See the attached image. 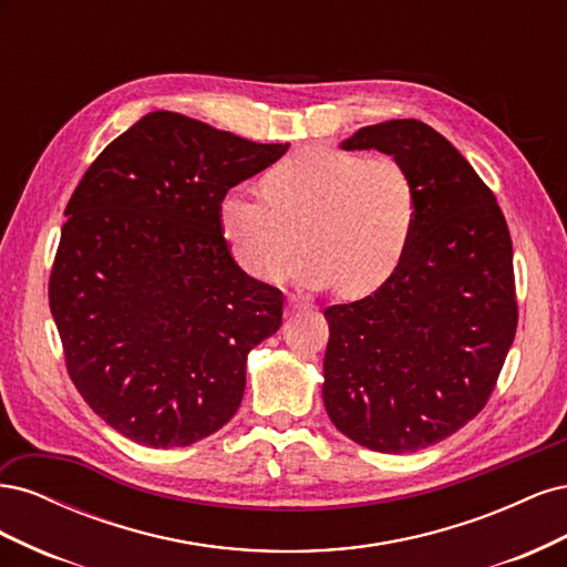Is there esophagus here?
<instances>
[{
	"label": "esophagus",
	"instance_id": "obj_1",
	"mask_svg": "<svg viewBox=\"0 0 567 567\" xmlns=\"http://www.w3.org/2000/svg\"><path fill=\"white\" fill-rule=\"evenodd\" d=\"M305 310H307V305H305L302 300L290 298V300L286 302V317H293V315H298V312H305Z\"/></svg>",
	"mask_w": 567,
	"mask_h": 567
}]
</instances>
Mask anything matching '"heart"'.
Wrapping results in <instances>:
<instances>
[{"instance_id": "1", "label": "heart", "mask_w": 567, "mask_h": 567, "mask_svg": "<svg viewBox=\"0 0 567 567\" xmlns=\"http://www.w3.org/2000/svg\"><path fill=\"white\" fill-rule=\"evenodd\" d=\"M219 227L255 279L274 281L300 244L290 269L307 288L338 286L359 300L400 269L416 227V192L392 158L333 146L302 148L274 165L262 194L236 186L219 203Z\"/></svg>"}]
</instances>
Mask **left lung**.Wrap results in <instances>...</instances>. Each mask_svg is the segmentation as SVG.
I'll return each mask as SVG.
<instances>
[{
    "label": "left lung",
    "instance_id": "1",
    "mask_svg": "<svg viewBox=\"0 0 567 567\" xmlns=\"http://www.w3.org/2000/svg\"><path fill=\"white\" fill-rule=\"evenodd\" d=\"M342 148L406 169L416 227L381 290L326 307L323 406L362 447L425 450L483 411L516 338L508 225L471 163L421 120L362 127Z\"/></svg>",
    "mask_w": 567,
    "mask_h": 567
}]
</instances>
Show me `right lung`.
<instances>
[{
	"mask_svg": "<svg viewBox=\"0 0 567 567\" xmlns=\"http://www.w3.org/2000/svg\"><path fill=\"white\" fill-rule=\"evenodd\" d=\"M286 151L156 111L80 179L49 307L68 375L120 435L186 447L236 414L246 357L279 331L284 298L236 265L219 203Z\"/></svg>",
	"mask_w": 567,
	"mask_h": 567,
	"instance_id": "add662e5",
	"label": "right lung"
}]
</instances>
